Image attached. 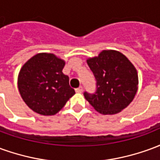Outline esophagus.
I'll list each match as a JSON object with an SVG mask.
<instances>
[{"label": "esophagus", "mask_w": 160, "mask_h": 160, "mask_svg": "<svg viewBox=\"0 0 160 160\" xmlns=\"http://www.w3.org/2000/svg\"><path fill=\"white\" fill-rule=\"evenodd\" d=\"M75 92H80V93H81V92H83V87H80L79 88H77V89H75Z\"/></svg>", "instance_id": "esophagus-1"}]
</instances>
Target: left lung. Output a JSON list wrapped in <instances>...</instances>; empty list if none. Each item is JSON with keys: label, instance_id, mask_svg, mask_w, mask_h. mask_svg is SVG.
I'll list each match as a JSON object with an SVG mask.
<instances>
[{"label": "left lung", "instance_id": "obj_1", "mask_svg": "<svg viewBox=\"0 0 160 160\" xmlns=\"http://www.w3.org/2000/svg\"><path fill=\"white\" fill-rule=\"evenodd\" d=\"M96 80V92H84L92 107L101 114L114 115L127 107L138 89L137 70L123 54L103 50L87 60Z\"/></svg>", "mask_w": 160, "mask_h": 160}]
</instances>
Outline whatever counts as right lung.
Returning a JSON list of instances; mask_svg holds the SVG:
<instances>
[{
	"label": "right lung",
	"mask_w": 160,
	"mask_h": 160,
	"mask_svg": "<svg viewBox=\"0 0 160 160\" xmlns=\"http://www.w3.org/2000/svg\"><path fill=\"white\" fill-rule=\"evenodd\" d=\"M65 62L51 53H39L19 71L18 87L27 106L43 116L56 114L75 93L62 73Z\"/></svg>",
	"instance_id": "1"
}]
</instances>
